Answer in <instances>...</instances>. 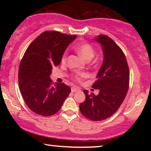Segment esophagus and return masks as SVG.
<instances>
[{
  "instance_id": "obj_1",
  "label": "esophagus",
  "mask_w": 151,
  "mask_h": 151,
  "mask_svg": "<svg viewBox=\"0 0 151 151\" xmlns=\"http://www.w3.org/2000/svg\"><path fill=\"white\" fill-rule=\"evenodd\" d=\"M78 91H79V88L76 87V86H73V87H71V92H76Z\"/></svg>"
}]
</instances>
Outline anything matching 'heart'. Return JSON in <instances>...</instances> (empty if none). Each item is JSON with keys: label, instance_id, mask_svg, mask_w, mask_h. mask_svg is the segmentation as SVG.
Returning a JSON list of instances; mask_svg holds the SVG:
<instances>
[{"label": "heart", "instance_id": "obj_1", "mask_svg": "<svg viewBox=\"0 0 151 151\" xmlns=\"http://www.w3.org/2000/svg\"><path fill=\"white\" fill-rule=\"evenodd\" d=\"M76 51L77 53L81 56L82 58H83L84 60L89 61L93 58V57L95 55V50L91 45L88 44V43H82L78 46L75 47ZM67 59V53L65 52L64 53L63 57H62V62L65 63ZM86 74L85 73H80L76 76V80L80 81L82 78H85Z\"/></svg>", "mask_w": 151, "mask_h": 151}]
</instances>
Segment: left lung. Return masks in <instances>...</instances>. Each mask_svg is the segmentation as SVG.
<instances>
[{"instance_id":"left-lung-1","label":"left lung","mask_w":151,"mask_h":151,"mask_svg":"<svg viewBox=\"0 0 151 151\" xmlns=\"http://www.w3.org/2000/svg\"><path fill=\"white\" fill-rule=\"evenodd\" d=\"M93 40L100 44L104 55L92 86L100 91L96 96L84 90L86 98L80 104V110L91 120L100 121L114 114L123 102L129 88V70L123 51L112 39L99 35Z\"/></svg>"}]
</instances>
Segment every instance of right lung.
Wrapping results in <instances>:
<instances>
[{"label":"right lung","mask_w":151,"mask_h":151,"mask_svg":"<svg viewBox=\"0 0 151 151\" xmlns=\"http://www.w3.org/2000/svg\"><path fill=\"white\" fill-rule=\"evenodd\" d=\"M76 37L47 31L27 49L20 64L18 84L26 104L36 114L50 116L58 112L71 92L67 84H53L50 76L53 67L60 64L64 52Z\"/></svg>","instance_id":"1"}]
</instances>
